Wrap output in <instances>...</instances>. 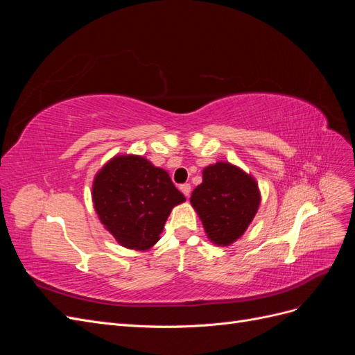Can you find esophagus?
<instances>
[{"instance_id":"34e87169","label":"esophagus","mask_w":355,"mask_h":355,"mask_svg":"<svg viewBox=\"0 0 355 355\" xmlns=\"http://www.w3.org/2000/svg\"><path fill=\"white\" fill-rule=\"evenodd\" d=\"M179 189H180L182 192H184L185 197H189V196H191V185H189V184H184V185H180V187H179Z\"/></svg>"}]
</instances>
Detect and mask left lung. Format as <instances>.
<instances>
[{"label":"left lung","instance_id":"obj_1","mask_svg":"<svg viewBox=\"0 0 355 355\" xmlns=\"http://www.w3.org/2000/svg\"><path fill=\"white\" fill-rule=\"evenodd\" d=\"M191 204L207 237L218 245H230L253 220L261 194L250 175L219 161L202 170V184L192 191Z\"/></svg>","mask_w":355,"mask_h":355}]
</instances>
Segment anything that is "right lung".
<instances>
[{
    "label": "right lung",
    "instance_id": "right-lung-1",
    "mask_svg": "<svg viewBox=\"0 0 355 355\" xmlns=\"http://www.w3.org/2000/svg\"><path fill=\"white\" fill-rule=\"evenodd\" d=\"M92 198L105 228L135 250L151 249L171 209L185 201L166 170L139 155L108 161L94 178Z\"/></svg>",
    "mask_w": 355,
    "mask_h": 355
}]
</instances>
